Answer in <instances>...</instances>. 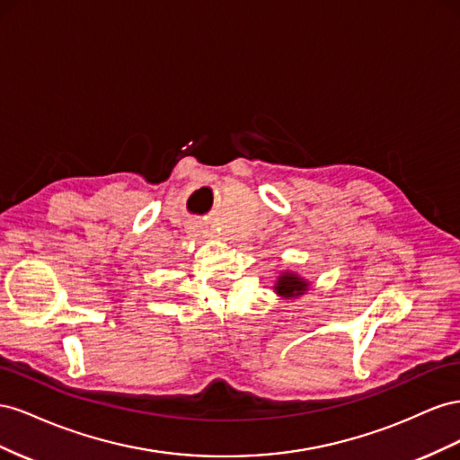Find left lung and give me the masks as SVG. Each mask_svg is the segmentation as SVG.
Listing matches in <instances>:
<instances>
[{
    "mask_svg": "<svg viewBox=\"0 0 460 460\" xmlns=\"http://www.w3.org/2000/svg\"><path fill=\"white\" fill-rule=\"evenodd\" d=\"M308 281L300 278V275L293 273V271H285L281 273L278 281H275V293L279 296H300L308 291Z\"/></svg>",
    "mask_w": 460,
    "mask_h": 460,
    "instance_id": "left-lung-1",
    "label": "left lung"
}]
</instances>
